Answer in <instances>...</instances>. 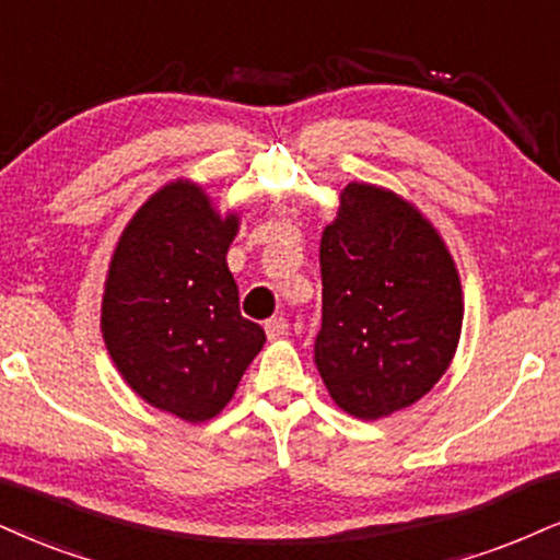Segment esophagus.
Here are the masks:
<instances>
[{
	"instance_id": "esophagus-1",
	"label": "esophagus",
	"mask_w": 560,
	"mask_h": 560,
	"mask_svg": "<svg viewBox=\"0 0 560 560\" xmlns=\"http://www.w3.org/2000/svg\"><path fill=\"white\" fill-rule=\"evenodd\" d=\"M265 332H267L269 340H280V337H285L288 335V319H285V316H272V319H267Z\"/></svg>"
}]
</instances>
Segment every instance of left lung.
Returning a JSON list of instances; mask_svg holds the SVG:
<instances>
[{
    "instance_id": "left-lung-1",
    "label": "left lung",
    "mask_w": 560,
    "mask_h": 560,
    "mask_svg": "<svg viewBox=\"0 0 560 560\" xmlns=\"http://www.w3.org/2000/svg\"><path fill=\"white\" fill-rule=\"evenodd\" d=\"M319 265L314 361L332 402L358 420L416 405L452 365L465 319L439 228L397 191L350 182L322 233Z\"/></svg>"
}]
</instances>
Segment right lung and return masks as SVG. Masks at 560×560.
I'll return each instance as SVG.
<instances>
[{"label":"right lung","instance_id":"right-lung-1","mask_svg":"<svg viewBox=\"0 0 560 560\" xmlns=\"http://www.w3.org/2000/svg\"><path fill=\"white\" fill-rule=\"evenodd\" d=\"M241 210L220 212L199 182L178 176L124 225L108 261L101 335L137 397L186 423L223 412L265 345L238 312L228 248Z\"/></svg>","mask_w":560,"mask_h":560}]
</instances>
